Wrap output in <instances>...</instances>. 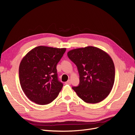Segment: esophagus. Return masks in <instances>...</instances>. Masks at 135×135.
<instances>
[{"mask_svg": "<svg viewBox=\"0 0 135 135\" xmlns=\"http://www.w3.org/2000/svg\"><path fill=\"white\" fill-rule=\"evenodd\" d=\"M71 83V80H69L68 81H66L65 82V84H67V85H70Z\"/></svg>", "mask_w": 135, "mask_h": 135, "instance_id": "esophagus-1", "label": "esophagus"}]
</instances>
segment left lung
Listing matches in <instances>:
<instances>
[{
	"label": "left lung",
	"instance_id": "1",
	"mask_svg": "<svg viewBox=\"0 0 135 135\" xmlns=\"http://www.w3.org/2000/svg\"><path fill=\"white\" fill-rule=\"evenodd\" d=\"M80 76L78 86L73 89L88 103H97L110 93L115 80V66L111 57L94 47L74 49L68 53Z\"/></svg>",
	"mask_w": 135,
	"mask_h": 135
}]
</instances>
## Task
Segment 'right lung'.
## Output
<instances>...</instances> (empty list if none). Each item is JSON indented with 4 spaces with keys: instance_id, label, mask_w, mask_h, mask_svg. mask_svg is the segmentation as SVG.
Returning <instances> with one entry per match:
<instances>
[{
    "instance_id": "add662e5",
    "label": "right lung",
    "mask_w": 135,
    "mask_h": 135,
    "mask_svg": "<svg viewBox=\"0 0 135 135\" xmlns=\"http://www.w3.org/2000/svg\"><path fill=\"white\" fill-rule=\"evenodd\" d=\"M66 48L38 46L30 50L19 66V79L28 98L40 105L53 102L63 86L58 80L56 65Z\"/></svg>"
}]
</instances>
